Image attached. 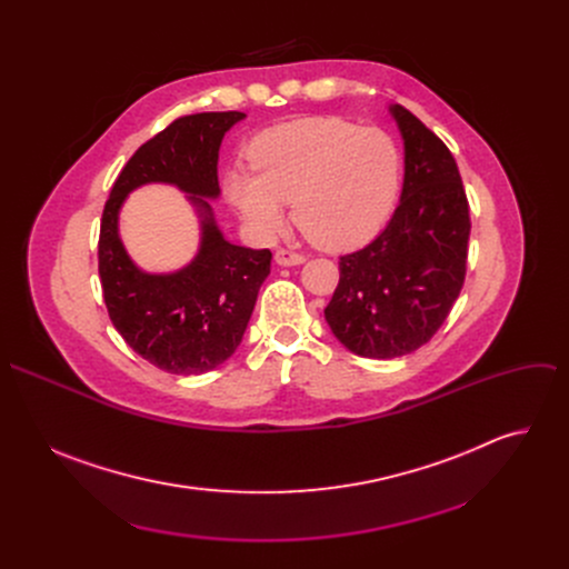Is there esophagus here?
<instances>
[{
  "mask_svg": "<svg viewBox=\"0 0 569 569\" xmlns=\"http://www.w3.org/2000/svg\"><path fill=\"white\" fill-rule=\"evenodd\" d=\"M274 261H277V266H301L306 261V257L299 254V252L281 248V250L274 252Z\"/></svg>",
  "mask_w": 569,
  "mask_h": 569,
  "instance_id": "obj_1",
  "label": "esophagus"
}]
</instances>
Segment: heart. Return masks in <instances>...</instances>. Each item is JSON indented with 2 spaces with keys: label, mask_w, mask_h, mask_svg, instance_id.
I'll return each mask as SVG.
<instances>
[{
  "label": "heart",
  "mask_w": 569,
  "mask_h": 569,
  "mask_svg": "<svg viewBox=\"0 0 569 569\" xmlns=\"http://www.w3.org/2000/svg\"><path fill=\"white\" fill-rule=\"evenodd\" d=\"M252 169L227 176V196L257 236H272L292 202L297 227L319 248L345 250L387 220L400 184V150L382 128L303 117L263 130Z\"/></svg>",
  "instance_id": "1"
}]
</instances>
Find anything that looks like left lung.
<instances>
[{
  "mask_svg": "<svg viewBox=\"0 0 569 569\" xmlns=\"http://www.w3.org/2000/svg\"><path fill=\"white\" fill-rule=\"evenodd\" d=\"M405 143L400 202L367 248L340 259L323 308L333 336L356 356L412 353L441 329L468 259L470 216L448 146L402 106L389 108Z\"/></svg>",
  "mask_w": 569,
  "mask_h": 569,
  "instance_id": "1",
  "label": "left lung"
}]
</instances>
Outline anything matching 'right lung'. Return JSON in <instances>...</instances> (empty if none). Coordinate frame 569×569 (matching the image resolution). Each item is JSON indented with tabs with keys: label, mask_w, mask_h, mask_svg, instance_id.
I'll return each mask as SVG.
<instances>
[{
	"label": "right lung",
	"mask_w": 569,
	"mask_h": 569,
	"mask_svg": "<svg viewBox=\"0 0 569 569\" xmlns=\"http://www.w3.org/2000/svg\"><path fill=\"white\" fill-rule=\"evenodd\" d=\"M242 112H200L176 119L130 157L101 218L99 277L114 329L161 371L198 376L222 365L248 329L259 288L270 274V250L224 240L211 204L220 196L218 150ZM173 183L201 216L197 259L171 276H148L127 257L118 236L124 196L143 183Z\"/></svg>",
	"instance_id": "add662e5"
}]
</instances>
